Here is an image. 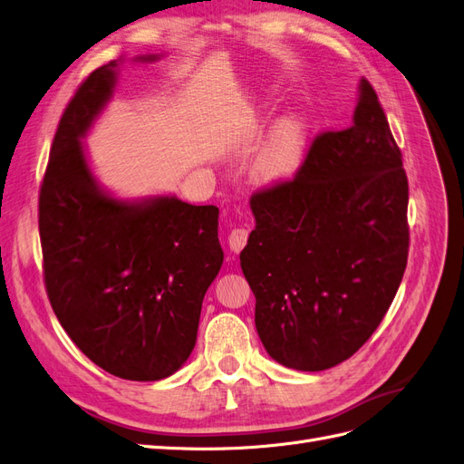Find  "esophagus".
I'll return each mask as SVG.
<instances>
[{"label": "esophagus", "mask_w": 464, "mask_h": 464, "mask_svg": "<svg viewBox=\"0 0 464 464\" xmlns=\"http://www.w3.org/2000/svg\"><path fill=\"white\" fill-rule=\"evenodd\" d=\"M247 236H249L247 228H242V227L232 228V232L228 234V246H230V251H234V253H239V251H242V249L246 247V244H247Z\"/></svg>", "instance_id": "1"}]
</instances>
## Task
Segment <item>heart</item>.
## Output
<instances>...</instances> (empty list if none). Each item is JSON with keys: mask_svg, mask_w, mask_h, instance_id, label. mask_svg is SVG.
I'll list each match as a JSON object with an SVG mask.
<instances>
[{"mask_svg": "<svg viewBox=\"0 0 464 464\" xmlns=\"http://www.w3.org/2000/svg\"><path fill=\"white\" fill-rule=\"evenodd\" d=\"M305 122L295 115L280 119L253 163V174L265 186H276L295 177L305 155Z\"/></svg>", "mask_w": 464, "mask_h": 464, "instance_id": "heart-1", "label": "heart"}]
</instances>
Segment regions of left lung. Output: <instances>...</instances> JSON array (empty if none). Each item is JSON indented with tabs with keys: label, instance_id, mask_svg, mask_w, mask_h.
<instances>
[{
	"label": "left lung",
	"instance_id": "8db88e82",
	"mask_svg": "<svg viewBox=\"0 0 464 464\" xmlns=\"http://www.w3.org/2000/svg\"><path fill=\"white\" fill-rule=\"evenodd\" d=\"M249 203L239 265L266 353L287 369H332L374 334L409 255L403 157L369 80L353 124L318 134L295 177Z\"/></svg>",
	"mask_w": 464,
	"mask_h": 464
}]
</instances>
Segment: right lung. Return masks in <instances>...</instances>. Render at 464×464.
<instances>
[{
	"mask_svg": "<svg viewBox=\"0 0 464 464\" xmlns=\"http://www.w3.org/2000/svg\"><path fill=\"white\" fill-rule=\"evenodd\" d=\"M117 67L95 69L59 121L38 201L44 282L61 326L90 361L151 382L188 361L225 253L215 205L122 201L95 182L80 138L113 95Z\"/></svg>",
	"mask_w": 464,
	"mask_h": 464,
	"instance_id": "1",
	"label": "right lung"
}]
</instances>
